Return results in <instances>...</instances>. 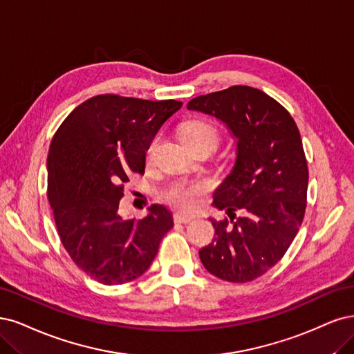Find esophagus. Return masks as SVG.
<instances>
[{"label":"esophagus","mask_w":354,"mask_h":354,"mask_svg":"<svg viewBox=\"0 0 354 354\" xmlns=\"http://www.w3.org/2000/svg\"><path fill=\"white\" fill-rule=\"evenodd\" d=\"M174 221L176 223H188L192 221V216H187V214H182V213H175L174 214Z\"/></svg>","instance_id":"1"}]
</instances>
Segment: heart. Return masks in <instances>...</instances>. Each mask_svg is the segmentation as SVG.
<instances>
[{"label": "heart", "mask_w": 354, "mask_h": 354, "mask_svg": "<svg viewBox=\"0 0 354 354\" xmlns=\"http://www.w3.org/2000/svg\"><path fill=\"white\" fill-rule=\"evenodd\" d=\"M179 138L184 144L197 141H209L214 145L218 140V132L214 127L203 120H189L179 128ZM207 191L206 182H192V184H176L169 188L165 197L169 203L182 210H194L198 206V198L201 194Z\"/></svg>", "instance_id": "b5f03b06"}]
</instances>
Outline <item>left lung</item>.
Masks as SVG:
<instances>
[{"label":"left lung","mask_w":354,"mask_h":354,"mask_svg":"<svg viewBox=\"0 0 354 354\" xmlns=\"http://www.w3.org/2000/svg\"><path fill=\"white\" fill-rule=\"evenodd\" d=\"M222 122L236 141L235 163L213 194V206L235 222L216 221L200 260L212 275L248 282L275 266L299 232L306 212L309 170L297 124L263 91L235 85L188 102Z\"/></svg>","instance_id":"obj_1"}]
</instances>
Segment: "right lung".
Here are the masks:
<instances>
[{"mask_svg":"<svg viewBox=\"0 0 354 354\" xmlns=\"http://www.w3.org/2000/svg\"><path fill=\"white\" fill-rule=\"evenodd\" d=\"M182 107L97 95L77 106L50 145L48 201L62 244L77 268L104 285L141 277L150 268L174 218L153 204L145 218L123 219V182L144 174L145 153L162 124Z\"/></svg>","mask_w":354,"mask_h":354,"instance_id":"obj_1","label":"right lung"}]
</instances>
